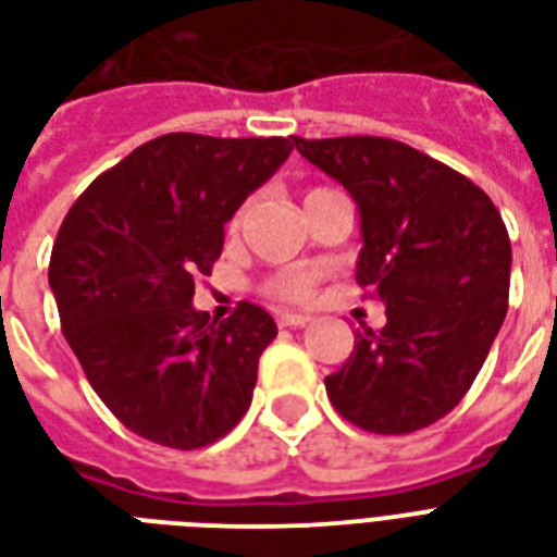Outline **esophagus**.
Masks as SVG:
<instances>
[{
  "label": "esophagus",
  "instance_id": "34e87169",
  "mask_svg": "<svg viewBox=\"0 0 557 557\" xmlns=\"http://www.w3.org/2000/svg\"><path fill=\"white\" fill-rule=\"evenodd\" d=\"M275 322H278L282 327H301V325H308L310 317H305V313H278Z\"/></svg>",
  "mask_w": 557,
  "mask_h": 557
}]
</instances>
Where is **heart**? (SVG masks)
I'll return each instance as SVG.
<instances>
[{
    "label": "heart",
    "instance_id": "heart-1",
    "mask_svg": "<svg viewBox=\"0 0 557 557\" xmlns=\"http://www.w3.org/2000/svg\"><path fill=\"white\" fill-rule=\"evenodd\" d=\"M317 284V270H278V273L267 275L261 282V293L273 301H305L313 293Z\"/></svg>",
    "mask_w": 557,
    "mask_h": 557
}]
</instances>
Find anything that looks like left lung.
Masks as SVG:
<instances>
[{
    "instance_id": "left-lung-1",
    "label": "left lung",
    "mask_w": 557,
    "mask_h": 557,
    "mask_svg": "<svg viewBox=\"0 0 557 557\" xmlns=\"http://www.w3.org/2000/svg\"><path fill=\"white\" fill-rule=\"evenodd\" d=\"M301 157L360 206L357 284L386 305L381 331L325 377L339 416L366 433L407 435L468 395L508 310L511 240L468 176L386 136H293Z\"/></svg>"
}]
</instances>
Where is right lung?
I'll list each match as a JSON object with an SVG mask.
<instances>
[{
    "label": "right lung",
    "mask_w": 557,
    "mask_h": 557,
    "mask_svg": "<svg viewBox=\"0 0 557 557\" xmlns=\"http://www.w3.org/2000/svg\"><path fill=\"white\" fill-rule=\"evenodd\" d=\"M287 136L165 133L103 171L60 223L49 261L63 337L131 433L162 447L218 442L249 409L273 317L240 301L209 322L194 282L223 223L290 157Z\"/></svg>",
    "instance_id": "add662e5"
}]
</instances>
